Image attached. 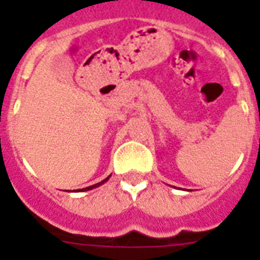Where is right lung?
<instances>
[{
	"label": "right lung",
	"mask_w": 260,
	"mask_h": 260,
	"mask_svg": "<svg viewBox=\"0 0 260 260\" xmlns=\"http://www.w3.org/2000/svg\"><path fill=\"white\" fill-rule=\"evenodd\" d=\"M110 178V175L108 178H105V179H104V181H101V182H98V183H95V185H91V186H89V187H85V189H81V190H78V191H85V190H91V189H94V187H98V186H101L102 183H105L106 181H108V179H109Z\"/></svg>",
	"instance_id": "add662e5"
}]
</instances>
